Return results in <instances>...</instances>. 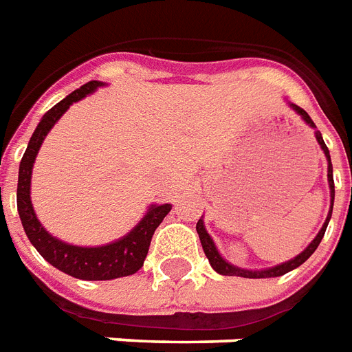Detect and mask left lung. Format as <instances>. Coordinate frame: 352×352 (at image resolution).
<instances>
[{
  "mask_svg": "<svg viewBox=\"0 0 352 352\" xmlns=\"http://www.w3.org/2000/svg\"><path fill=\"white\" fill-rule=\"evenodd\" d=\"M291 107H292V111H296L298 114L302 116V120L307 123L309 127L316 129V125H314V122L311 120V116H309L307 112L303 111V109H300L298 105H294V103H291ZM314 136H316V142H318V145L322 147L323 154H325V158H327V179H329V189H331V209H329L327 220H325V223L322 225V229H320V232L316 234V238H314V240L311 241V243H309V245L305 247L302 252H300V254L294 256L292 260L285 261V263L274 265V267H271V269H261V271H249V269H240V267H236V265H232V263H229V261H225L223 258H221L220 252H218V249H216L214 241H212V238L209 236L207 229H205L204 220H198V223H196V230H198L199 241H201V247H204L205 256L209 258L210 267H212L216 272H220V274H223V276H241V278H274V276H282V274H285V272L292 271V269H296V267L302 265L303 261H307L309 256L316 251V247L320 245V241H322L323 234H325V229H327L329 220H331V214H333L334 179H333V163H331V156H329L327 145H325V142H323V138H322V134H320V131H314Z\"/></svg>",
  "mask_w": 352,
  "mask_h": 352,
  "instance_id": "8db88e82",
  "label": "left lung"
}]
</instances>
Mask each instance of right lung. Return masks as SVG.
Returning a JSON list of instances; mask_svg holds the SVG:
<instances>
[{
    "label": "right lung",
    "mask_w": 352,
    "mask_h": 352,
    "mask_svg": "<svg viewBox=\"0 0 352 352\" xmlns=\"http://www.w3.org/2000/svg\"><path fill=\"white\" fill-rule=\"evenodd\" d=\"M101 81H89L69 96L45 112L41 122L34 131L30 138L29 147L25 151L21 163H19L18 176V212L21 218L25 234L29 236L30 243L36 247V251L49 261L50 265L60 269L61 272L69 276L80 278V280H114V278L131 276L143 267L145 256L148 252V245L153 240L154 230L158 229L163 218L173 209L170 204L151 205L147 214L143 216L142 221L127 234L120 240L107 243L100 247H78L65 243L52 234H49L39 223L38 216L34 212L32 201H30V178H32V167L38 156V151L43 143L45 136L56 125V122L65 114L72 103L83 100L85 96L92 94Z\"/></svg>",
    "instance_id": "right-lung-1"
}]
</instances>
